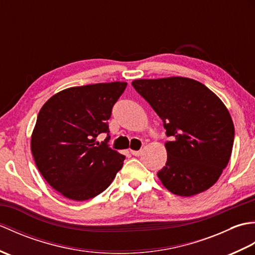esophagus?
<instances>
[{"label":"esophagus","mask_w":255,"mask_h":255,"mask_svg":"<svg viewBox=\"0 0 255 255\" xmlns=\"http://www.w3.org/2000/svg\"><path fill=\"white\" fill-rule=\"evenodd\" d=\"M130 153L132 155H134V156H139L140 154L142 153V151L141 150H139V151H137V150H130Z\"/></svg>","instance_id":"1"}]
</instances>
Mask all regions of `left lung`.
I'll return each instance as SVG.
<instances>
[{
	"label": "left lung",
	"instance_id": "8db88e82",
	"mask_svg": "<svg viewBox=\"0 0 255 255\" xmlns=\"http://www.w3.org/2000/svg\"><path fill=\"white\" fill-rule=\"evenodd\" d=\"M132 86L163 121L167 160L158 172L163 186L177 196L207 191L230 160L235 126L213 91L196 80L140 79Z\"/></svg>",
	"mask_w": 255,
	"mask_h": 255
}]
</instances>
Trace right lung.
<instances>
[{"mask_svg": "<svg viewBox=\"0 0 255 255\" xmlns=\"http://www.w3.org/2000/svg\"><path fill=\"white\" fill-rule=\"evenodd\" d=\"M126 82L73 86L58 92L41 107L31 133L37 169L49 185L72 200L104 192L122 169L125 155L96 142L108 133L112 108Z\"/></svg>", "mask_w": 255, "mask_h": 255, "instance_id": "right-lung-1", "label": "right lung"}]
</instances>
